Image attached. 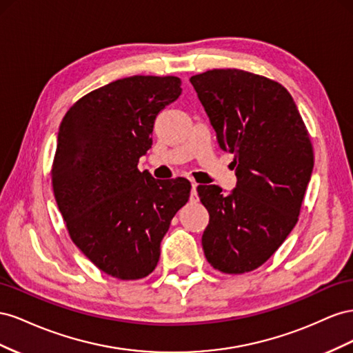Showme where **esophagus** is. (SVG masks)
Wrapping results in <instances>:
<instances>
[{
  "mask_svg": "<svg viewBox=\"0 0 353 353\" xmlns=\"http://www.w3.org/2000/svg\"><path fill=\"white\" fill-rule=\"evenodd\" d=\"M196 188H198V185L195 182H192V190H190V203H198V201H199Z\"/></svg>",
  "mask_w": 353,
  "mask_h": 353,
  "instance_id": "1",
  "label": "esophagus"
}]
</instances>
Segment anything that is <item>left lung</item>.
Segmentation results:
<instances>
[{
  "label": "left lung",
  "instance_id": "obj_1",
  "mask_svg": "<svg viewBox=\"0 0 353 353\" xmlns=\"http://www.w3.org/2000/svg\"><path fill=\"white\" fill-rule=\"evenodd\" d=\"M219 146L234 154L236 188H196L210 221L205 259L223 274L261 266L296 226L314 168L306 125L287 88L241 69L190 77Z\"/></svg>",
  "mask_w": 353,
  "mask_h": 353
}]
</instances>
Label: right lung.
<instances>
[{
	"mask_svg": "<svg viewBox=\"0 0 353 353\" xmlns=\"http://www.w3.org/2000/svg\"><path fill=\"white\" fill-rule=\"evenodd\" d=\"M177 77L134 75L85 94L62 119L52 168L54 198L74 244L105 274L140 279L159 260L171 219L190 195L185 177L139 171L154 123L182 94Z\"/></svg>",
	"mask_w": 353,
	"mask_h": 353,
	"instance_id": "add662e5",
	"label": "right lung"
}]
</instances>
